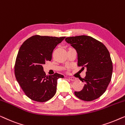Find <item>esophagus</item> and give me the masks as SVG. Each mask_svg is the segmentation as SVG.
<instances>
[{
	"label": "esophagus",
	"mask_w": 125,
	"mask_h": 125,
	"mask_svg": "<svg viewBox=\"0 0 125 125\" xmlns=\"http://www.w3.org/2000/svg\"><path fill=\"white\" fill-rule=\"evenodd\" d=\"M68 79H70V80H71V81H75V80H76V78H73V77H68Z\"/></svg>",
	"instance_id": "obj_1"
}]
</instances>
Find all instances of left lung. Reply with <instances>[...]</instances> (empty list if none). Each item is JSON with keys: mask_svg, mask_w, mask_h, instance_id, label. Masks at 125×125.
<instances>
[{"mask_svg": "<svg viewBox=\"0 0 125 125\" xmlns=\"http://www.w3.org/2000/svg\"><path fill=\"white\" fill-rule=\"evenodd\" d=\"M76 50L78 66L87 68L83 88L75 92L76 97L86 101L100 97L111 80L113 64L106 46L92 37L78 36L65 39Z\"/></svg>", "mask_w": 125, "mask_h": 125, "instance_id": "obj_1", "label": "left lung"}]
</instances>
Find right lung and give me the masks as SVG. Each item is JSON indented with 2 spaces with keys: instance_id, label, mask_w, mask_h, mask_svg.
I'll return each instance as SVG.
<instances>
[{
  "instance_id": "add662e5",
  "label": "right lung",
  "mask_w": 125,
  "mask_h": 125,
  "mask_svg": "<svg viewBox=\"0 0 125 125\" xmlns=\"http://www.w3.org/2000/svg\"><path fill=\"white\" fill-rule=\"evenodd\" d=\"M65 37L33 36L21 46L15 65L16 79L22 91L33 101L45 102L55 95L57 80L63 78L55 73L46 76L42 65L52 60V53Z\"/></svg>"
}]
</instances>
